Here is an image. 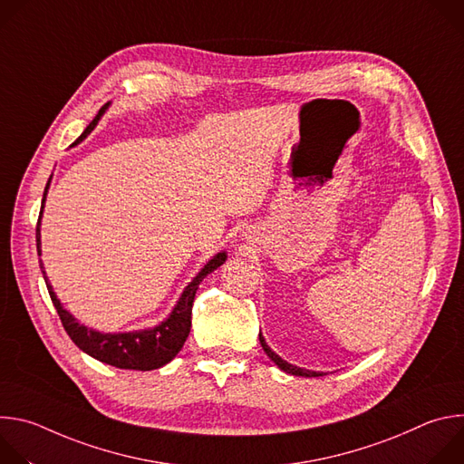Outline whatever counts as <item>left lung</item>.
I'll return each instance as SVG.
<instances>
[{
	"mask_svg": "<svg viewBox=\"0 0 464 464\" xmlns=\"http://www.w3.org/2000/svg\"><path fill=\"white\" fill-rule=\"evenodd\" d=\"M258 340H260V345H262L264 353H266V354H268V358H272V362H276V365H279V369H283L285 372L294 374V376H306V378H312V376H323V372L306 371V369H301V367H295V365H292V363L285 362L281 356H277V354H276V353L266 345V342H264L262 334H258Z\"/></svg>",
	"mask_w": 464,
	"mask_h": 464,
	"instance_id": "1",
	"label": "left lung"
}]
</instances>
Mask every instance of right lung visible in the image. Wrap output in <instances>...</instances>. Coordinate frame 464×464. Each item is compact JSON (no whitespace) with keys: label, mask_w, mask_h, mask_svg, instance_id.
<instances>
[{"label":"right lung","mask_w":464,"mask_h":464,"mask_svg":"<svg viewBox=\"0 0 464 464\" xmlns=\"http://www.w3.org/2000/svg\"><path fill=\"white\" fill-rule=\"evenodd\" d=\"M106 108H108V104H104L99 110L95 119L86 126L84 134L75 143L82 141L90 134ZM47 187H49V181L44 190L42 208L45 202ZM40 217H42V211H40ZM36 249L40 255V218L36 224ZM224 260H226V253H218L206 264L202 272L198 274L192 279V283L185 288V292L181 294L176 308L172 310V314L167 321H163L160 326H156L152 330H141V333H126V334H101V333H95V330H92V328L79 324L73 319V315H70V312H65L62 308L60 301L56 299L54 292L51 290V286L47 283L45 272H42V274H44L51 301L58 312V317L65 328V333H68V336L73 340V343L81 351H84L86 354L93 356L95 360H99L102 363H108V365L119 367V369L152 371V369H158V367H163L165 363H169L181 351V347L190 333V312H192V301H194L196 290L204 281V277L208 274L215 272L220 264H224ZM40 268H42V260H40Z\"/></svg>","instance_id":"1"}]
</instances>
